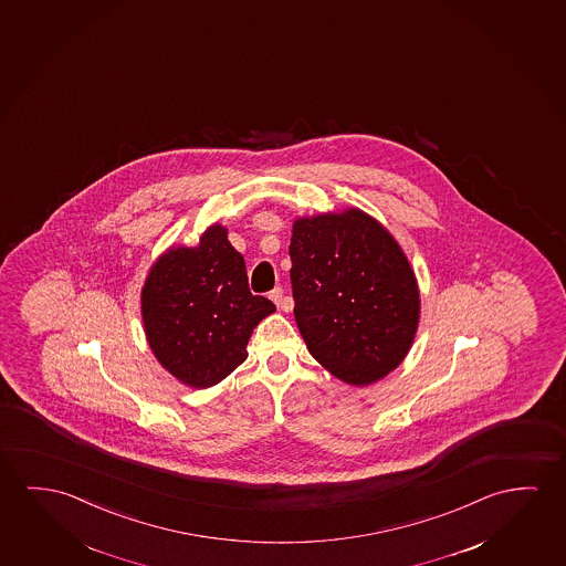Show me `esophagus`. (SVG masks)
<instances>
[{
    "mask_svg": "<svg viewBox=\"0 0 566 566\" xmlns=\"http://www.w3.org/2000/svg\"><path fill=\"white\" fill-rule=\"evenodd\" d=\"M270 300L274 302V304L279 305L280 310H284V312H290L292 307H294V302H292V297L284 296V290L282 287H274L272 292L269 294Z\"/></svg>",
    "mask_w": 566,
    "mask_h": 566,
    "instance_id": "esophagus-1",
    "label": "esophagus"
}]
</instances>
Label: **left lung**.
Wrapping results in <instances>:
<instances>
[{"mask_svg": "<svg viewBox=\"0 0 566 566\" xmlns=\"http://www.w3.org/2000/svg\"><path fill=\"white\" fill-rule=\"evenodd\" d=\"M294 315L310 353L353 386L408 355L419 290L400 244L360 209L297 219L290 241Z\"/></svg>", "mask_w": 566, "mask_h": 566, "instance_id": "1", "label": "left lung"}]
</instances>
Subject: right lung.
<instances>
[{
  "label": "right lung",
  "instance_id": "add662e5",
  "mask_svg": "<svg viewBox=\"0 0 566 566\" xmlns=\"http://www.w3.org/2000/svg\"><path fill=\"white\" fill-rule=\"evenodd\" d=\"M148 345L170 375L193 388L223 380L247 358V343L276 307L249 287L241 252L211 226L200 244L163 254L143 287Z\"/></svg>",
  "mask_w": 566,
  "mask_h": 566
}]
</instances>
